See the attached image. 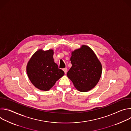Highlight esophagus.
<instances>
[{
  "mask_svg": "<svg viewBox=\"0 0 131 131\" xmlns=\"http://www.w3.org/2000/svg\"><path fill=\"white\" fill-rule=\"evenodd\" d=\"M63 71H64L65 73V74H66V73H67V68H64V69H63Z\"/></svg>",
  "mask_w": 131,
  "mask_h": 131,
  "instance_id": "34e87169",
  "label": "esophagus"
}]
</instances>
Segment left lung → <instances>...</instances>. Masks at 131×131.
I'll return each instance as SVG.
<instances>
[{
	"instance_id": "obj_1",
	"label": "left lung",
	"mask_w": 131,
	"mask_h": 131,
	"mask_svg": "<svg viewBox=\"0 0 131 131\" xmlns=\"http://www.w3.org/2000/svg\"><path fill=\"white\" fill-rule=\"evenodd\" d=\"M70 62L72 66L67 75L78 90L85 92L97 84L101 77L102 67L90 48L82 46L72 52Z\"/></svg>"
}]
</instances>
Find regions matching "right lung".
<instances>
[{"label":"right lung","mask_w":131,"mask_h":131,"mask_svg":"<svg viewBox=\"0 0 131 131\" xmlns=\"http://www.w3.org/2000/svg\"><path fill=\"white\" fill-rule=\"evenodd\" d=\"M53 51H36L27 65V73L32 84L42 91L49 90L60 78L64 72L59 68L54 63Z\"/></svg>","instance_id":"add662e5"}]
</instances>
